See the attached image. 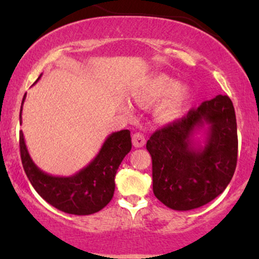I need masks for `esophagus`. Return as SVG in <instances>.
Masks as SVG:
<instances>
[{"label": "esophagus", "mask_w": 259, "mask_h": 259, "mask_svg": "<svg viewBox=\"0 0 259 259\" xmlns=\"http://www.w3.org/2000/svg\"><path fill=\"white\" fill-rule=\"evenodd\" d=\"M145 144H146V139H145L144 134H141V133L134 134V135H133V145H134V146L140 148V147L144 146Z\"/></svg>", "instance_id": "1"}]
</instances>
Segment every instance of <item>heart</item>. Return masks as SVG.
<instances>
[{
  "instance_id": "obj_1",
  "label": "heart",
  "mask_w": 259,
  "mask_h": 259,
  "mask_svg": "<svg viewBox=\"0 0 259 259\" xmlns=\"http://www.w3.org/2000/svg\"><path fill=\"white\" fill-rule=\"evenodd\" d=\"M191 91L185 84H177V81L165 74H157L139 89L135 99L140 103L153 107V115L160 124H169L180 119L186 111L190 102Z\"/></svg>"
}]
</instances>
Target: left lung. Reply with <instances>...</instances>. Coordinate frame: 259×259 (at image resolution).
I'll return each mask as SVG.
<instances>
[{"instance_id": "1", "label": "left lung", "mask_w": 259, "mask_h": 259, "mask_svg": "<svg viewBox=\"0 0 259 259\" xmlns=\"http://www.w3.org/2000/svg\"><path fill=\"white\" fill-rule=\"evenodd\" d=\"M204 125L205 146L193 140ZM153 194L175 210H190L214 200L227 189L237 162V126L233 102L218 95L186 117L152 134Z\"/></svg>"}]
</instances>
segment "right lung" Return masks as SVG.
I'll return each instance as SVG.
<instances>
[{"mask_svg":"<svg viewBox=\"0 0 259 259\" xmlns=\"http://www.w3.org/2000/svg\"><path fill=\"white\" fill-rule=\"evenodd\" d=\"M25 95L20 108V124ZM19 147L26 177L47 203L69 214L89 215L99 212L112 200L115 174L132 150V138L129 130L112 133L97 156L72 177H53L37 168L28 152L23 132L19 133Z\"/></svg>","mask_w":259,"mask_h":259,"instance_id":"1","label":"right lung"}]
</instances>
